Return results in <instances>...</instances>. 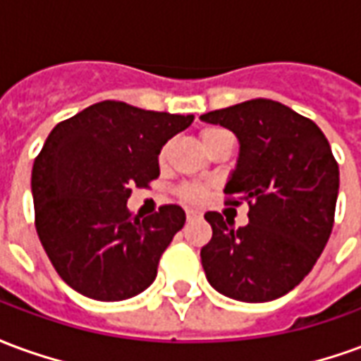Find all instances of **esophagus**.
<instances>
[{
	"mask_svg": "<svg viewBox=\"0 0 361 361\" xmlns=\"http://www.w3.org/2000/svg\"><path fill=\"white\" fill-rule=\"evenodd\" d=\"M185 214H188V220L201 219V211H197V209H188V211H185Z\"/></svg>",
	"mask_w": 361,
	"mask_h": 361,
	"instance_id": "34e87169",
	"label": "esophagus"
}]
</instances>
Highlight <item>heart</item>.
Here are the masks:
<instances>
[{
    "label": "heart",
    "instance_id": "obj_1",
    "mask_svg": "<svg viewBox=\"0 0 361 361\" xmlns=\"http://www.w3.org/2000/svg\"><path fill=\"white\" fill-rule=\"evenodd\" d=\"M220 133H226L224 129H220V127H207L203 129V133H201V141L209 142L214 137H219ZM181 195L185 197L188 201H201L204 195L203 188H199V185H185V188L181 189Z\"/></svg>",
    "mask_w": 361,
    "mask_h": 361
}]
</instances>
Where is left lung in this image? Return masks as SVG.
Here are the masks:
<instances>
[{
  "instance_id": "obj_1",
  "label": "left lung",
  "mask_w": 361,
  "mask_h": 361,
  "mask_svg": "<svg viewBox=\"0 0 361 361\" xmlns=\"http://www.w3.org/2000/svg\"><path fill=\"white\" fill-rule=\"evenodd\" d=\"M201 119L235 135L240 152L224 193L250 203V224L238 230L220 212L204 214L212 226L201 250L207 280L238 302H272L294 290L325 250L338 164L323 131L274 100L255 98Z\"/></svg>"
}]
</instances>
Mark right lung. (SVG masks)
Segmentation results:
<instances>
[{"mask_svg":"<svg viewBox=\"0 0 361 361\" xmlns=\"http://www.w3.org/2000/svg\"><path fill=\"white\" fill-rule=\"evenodd\" d=\"M193 119L106 100L51 129L32 166L36 232L79 294L121 302L154 282L185 212L166 204L142 219L127 211V199L158 178L162 147Z\"/></svg>","mask_w":361,"mask_h":361,"instance_id":"right-lung-1","label":"right lung"}]
</instances>
